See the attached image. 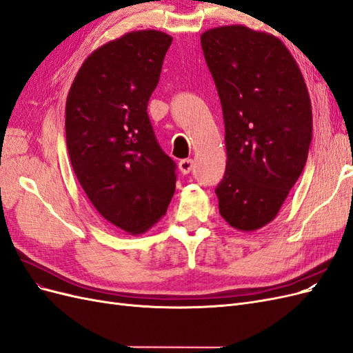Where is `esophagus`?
Instances as JSON below:
<instances>
[{
    "instance_id": "obj_1",
    "label": "esophagus",
    "mask_w": 353,
    "mask_h": 353,
    "mask_svg": "<svg viewBox=\"0 0 353 353\" xmlns=\"http://www.w3.org/2000/svg\"><path fill=\"white\" fill-rule=\"evenodd\" d=\"M193 168H194L193 159H184V160H181V162H179V170L183 174H190L191 170H193Z\"/></svg>"
}]
</instances>
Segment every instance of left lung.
Masks as SVG:
<instances>
[{
    "mask_svg": "<svg viewBox=\"0 0 353 353\" xmlns=\"http://www.w3.org/2000/svg\"><path fill=\"white\" fill-rule=\"evenodd\" d=\"M200 42L225 123L219 213L239 231L259 230L276 216L305 168L311 99L297 63L274 35L231 25L203 32Z\"/></svg>",
    "mask_w": 353,
    "mask_h": 353,
    "instance_id": "1",
    "label": "left lung"
}]
</instances>
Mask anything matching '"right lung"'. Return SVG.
<instances>
[{
  "mask_svg": "<svg viewBox=\"0 0 353 353\" xmlns=\"http://www.w3.org/2000/svg\"><path fill=\"white\" fill-rule=\"evenodd\" d=\"M172 37L134 30L83 61L66 100V144L85 194L100 215L128 234L162 218L176 165L159 145L147 104Z\"/></svg>",
  "mask_w": 353,
  "mask_h": 353,
  "instance_id": "right-lung-1",
  "label": "right lung"
}]
</instances>
